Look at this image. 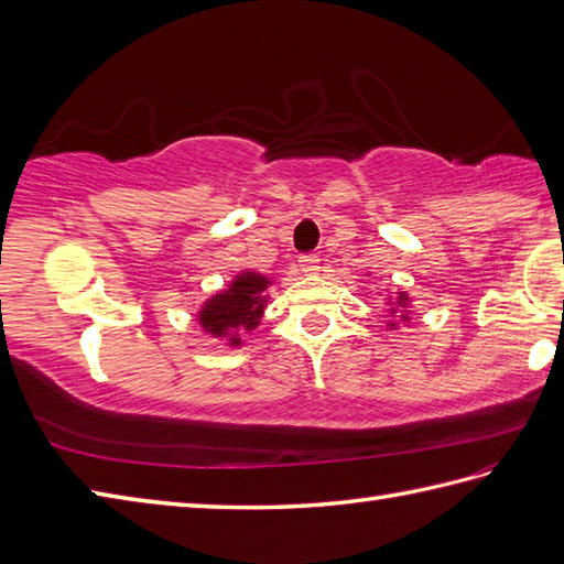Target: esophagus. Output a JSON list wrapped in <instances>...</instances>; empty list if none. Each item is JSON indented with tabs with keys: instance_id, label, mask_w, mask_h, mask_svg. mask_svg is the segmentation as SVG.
Returning a JSON list of instances; mask_svg holds the SVG:
<instances>
[{
	"instance_id": "1",
	"label": "esophagus",
	"mask_w": 564,
	"mask_h": 564,
	"mask_svg": "<svg viewBox=\"0 0 564 564\" xmlns=\"http://www.w3.org/2000/svg\"><path fill=\"white\" fill-rule=\"evenodd\" d=\"M299 268H301V272H306V274H318L321 272V258L313 256V253L301 256Z\"/></svg>"
}]
</instances>
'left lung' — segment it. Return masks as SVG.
I'll return each instance as SVG.
<instances>
[{
    "label": "left lung",
    "instance_id": "left-lung-1",
    "mask_svg": "<svg viewBox=\"0 0 564 564\" xmlns=\"http://www.w3.org/2000/svg\"><path fill=\"white\" fill-rule=\"evenodd\" d=\"M409 304H411V299L406 292H397L392 299H388V313H390V318H394V321H388L390 329H397V321L409 323V318H411Z\"/></svg>",
    "mask_w": 564,
    "mask_h": 564
}]
</instances>
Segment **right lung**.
<instances>
[{"label": "right lung", "mask_w": 564, "mask_h": 564, "mask_svg": "<svg viewBox=\"0 0 564 564\" xmlns=\"http://www.w3.org/2000/svg\"><path fill=\"white\" fill-rule=\"evenodd\" d=\"M268 274L253 270L239 272L227 290L203 301L196 318L198 325L215 339H225L229 347H241L243 335L253 333L268 306Z\"/></svg>", "instance_id": "right-lung-1"}]
</instances>
